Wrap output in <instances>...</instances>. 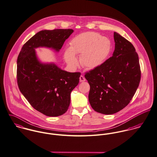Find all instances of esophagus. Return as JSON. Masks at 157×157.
Here are the masks:
<instances>
[{
  "instance_id": "esophagus-1",
  "label": "esophagus",
  "mask_w": 157,
  "mask_h": 157,
  "mask_svg": "<svg viewBox=\"0 0 157 157\" xmlns=\"http://www.w3.org/2000/svg\"><path fill=\"white\" fill-rule=\"evenodd\" d=\"M86 78L84 77V76H82V75H81L80 76V77H79V81L81 82H84V81H86Z\"/></svg>"
}]
</instances>
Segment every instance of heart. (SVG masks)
Wrapping results in <instances>:
<instances>
[{
    "label": "heart",
    "mask_w": 157,
    "mask_h": 157,
    "mask_svg": "<svg viewBox=\"0 0 157 157\" xmlns=\"http://www.w3.org/2000/svg\"><path fill=\"white\" fill-rule=\"evenodd\" d=\"M69 45V48L64 51V58L73 68L79 64L76 55L81 53L80 61L82 65L93 69L104 63L111 50V43L108 38L91 31L75 36L70 40Z\"/></svg>",
    "instance_id": "b5f03b06"
}]
</instances>
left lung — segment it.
I'll use <instances>...</instances> for the list:
<instances>
[{
  "instance_id": "obj_1",
  "label": "left lung",
  "mask_w": 157,
  "mask_h": 157,
  "mask_svg": "<svg viewBox=\"0 0 157 157\" xmlns=\"http://www.w3.org/2000/svg\"><path fill=\"white\" fill-rule=\"evenodd\" d=\"M114 39L113 56L85 75L90 86L88 101L92 108L107 115L116 113L128 105L141 78L139 56L134 46L116 32Z\"/></svg>"
}]
</instances>
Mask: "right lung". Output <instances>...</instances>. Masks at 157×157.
<instances>
[{"label":"right lung","instance_id":"add662e5","mask_svg":"<svg viewBox=\"0 0 157 157\" xmlns=\"http://www.w3.org/2000/svg\"><path fill=\"white\" fill-rule=\"evenodd\" d=\"M73 33L70 29L41 31L23 46L18 56L19 90L34 109L47 116H59L67 111L70 93L78 86L81 73L62 70L53 63H41L35 49L59 52Z\"/></svg>","mask_w":157,"mask_h":157}]
</instances>
